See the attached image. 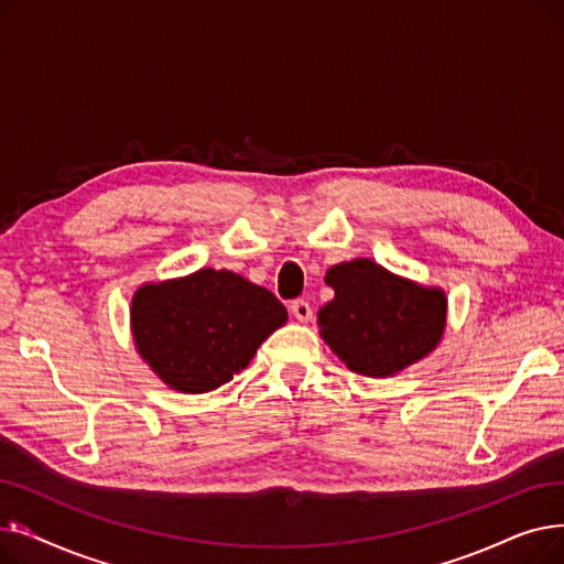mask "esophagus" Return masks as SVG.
<instances>
[{
  "label": "esophagus",
  "mask_w": 564,
  "mask_h": 564,
  "mask_svg": "<svg viewBox=\"0 0 564 564\" xmlns=\"http://www.w3.org/2000/svg\"><path fill=\"white\" fill-rule=\"evenodd\" d=\"M290 311H292V315L297 317L300 322H308V319L313 317V308H311V304H308L306 300H294L292 306H290Z\"/></svg>",
  "instance_id": "34e87169"
}]
</instances>
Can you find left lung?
<instances>
[{
	"label": "left lung",
	"mask_w": 564,
	"mask_h": 564,
	"mask_svg": "<svg viewBox=\"0 0 564 564\" xmlns=\"http://www.w3.org/2000/svg\"><path fill=\"white\" fill-rule=\"evenodd\" d=\"M334 300L317 313L322 336L349 370L389 377L430 354L446 324V294L359 258L327 272Z\"/></svg>",
	"instance_id": "obj_1"
}]
</instances>
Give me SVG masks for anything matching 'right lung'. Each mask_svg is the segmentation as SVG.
I'll use <instances>...</instances> for the list:
<instances>
[{
    "label": "right lung",
    "mask_w": 564,
    "mask_h": 564,
    "mask_svg": "<svg viewBox=\"0 0 564 564\" xmlns=\"http://www.w3.org/2000/svg\"><path fill=\"white\" fill-rule=\"evenodd\" d=\"M285 319V306L270 290L226 270L143 285L132 300L139 354L183 393H207L230 381Z\"/></svg>",
    "instance_id": "add662e5"
}]
</instances>
